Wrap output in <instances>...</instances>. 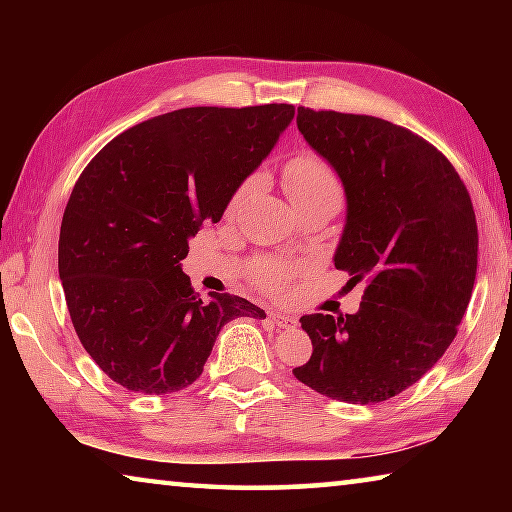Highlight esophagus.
<instances>
[{
    "label": "esophagus",
    "instance_id": "1",
    "mask_svg": "<svg viewBox=\"0 0 512 512\" xmlns=\"http://www.w3.org/2000/svg\"><path fill=\"white\" fill-rule=\"evenodd\" d=\"M271 320L273 323L280 327V329H293L298 325V320L293 316H287V314H280V311H271Z\"/></svg>",
    "mask_w": 512,
    "mask_h": 512
}]
</instances>
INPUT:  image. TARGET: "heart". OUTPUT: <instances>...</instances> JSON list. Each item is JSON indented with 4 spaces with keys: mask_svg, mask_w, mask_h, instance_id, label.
Instances as JSON below:
<instances>
[{
    "mask_svg": "<svg viewBox=\"0 0 512 512\" xmlns=\"http://www.w3.org/2000/svg\"><path fill=\"white\" fill-rule=\"evenodd\" d=\"M284 187H287L289 198L296 207L318 201V198L341 196V183L332 167L309 153L298 155V158L287 162V167H284ZM253 189L255 180L250 178L232 196V207H239L244 203L253 194ZM255 280L262 282L264 289L268 291H280L289 280V271L287 266L277 262H259L255 266Z\"/></svg>",
    "mask_w": 512,
    "mask_h": 512,
    "instance_id": "1",
    "label": "heart"
}]
</instances>
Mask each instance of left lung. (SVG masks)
<instances>
[{
  "instance_id": "left-lung-1",
  "label": "left lung",
  "mask_w": 512,
  "mask_h": 512,
  "mask_svg": "<svg viewBox=\"0 0 512 512\" xmlns=\"http://www.w3.org/2000/svg\"><path fill=\"white\" fill-rule=\"evenodd\" d=\"M296 121L345 192L334 266L366 291L357 314L300 318L314 352L293 375L332 400L384 402L443 357L470 305V194L436 146L391 121L311 108Z\"/></svg>"
}]
</instances>
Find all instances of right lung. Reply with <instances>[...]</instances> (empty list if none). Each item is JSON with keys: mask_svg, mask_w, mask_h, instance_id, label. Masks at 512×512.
Listing matches in <instances>:
<instances>
[{"mask_svg": "<svg viewBox=\"0 0 512 512\" xmlns=\"http://www.w3.org/2000/svg\"><path fill=\"white\" fill-rule=\"evenodd\" d=\"M293 115L289 103L173 110L115 137L76 180L58 275L83 348L119 386L146 395L187 388L225 323L266 318L230 293L201 300L180 262Z\"/></svg>", "mask_w": 512, "mask_h": 512, "instance_id": "right-lung-1", "label": "right lung"}]
</instances>
